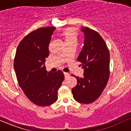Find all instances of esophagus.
<instances>
[{"label":"esophagus","mask_w":131,"mask_h":131,"mask_svg":"<svg viewBox=\"0 0 131 131\" xmlns=\"http://www.w3.org/2000/svg\"><path fill=\"white\" fill-rule=\"evenodd\" d=\"M64 76H65V78L67 79V78H68V77H69V74L68 73H66V72H65L64 73Z\"/></svg>","instance_id":"34e87169"}]
</instances>
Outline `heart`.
<instances>
[{
    "label": "heart",
    "mask_w": 131,
    "mask_h": 131,
    "mask_svg": "<svg viewBox=\"0 0 131 131\" xmlns=\"http://www.w3.org/2000/svg\"><path fill=\"white\" fill-rule=\"evenodd\" d=\"M63 35L65 38L66 43L68 42H76L77 40V33L73 29H68L65 30L63 33Z\"/></svg>",
    "instance_id": "1"
}]
</instances>
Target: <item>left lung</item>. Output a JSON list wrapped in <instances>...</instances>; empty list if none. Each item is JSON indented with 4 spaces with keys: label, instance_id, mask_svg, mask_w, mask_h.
Here are the masks:
<instances>
[{
    "label": "left lung",
    "instance_id": "8db88e82",
    "mask_svg": "<svg viewBox=\"0 0 131 131\" xmlns=\"http://www.w3.org/2000/svg\"><path fill=\"white\" fill-rule=\"evenodd\" d=\"M84 46L77 61L84 69V77H75L77 84L71 89L73 96L81 104H90L99 98L110 77V52L106 42L97 31L82 27Z\"/></svg>",
    "mask_w": 131,
    "mask_h": 131
}]
</instances>
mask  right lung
I'll list each match as a JSON object with an SVG mask.
<instances>
[{
  "label": "right lung",
  "mask_w": 131,
  "mask_h": 131,
  "mask_svg": "<svg viewBox=\"0 0 131 131\" xmlns=\"http://www.w3.org/2000/svg\"><path fill=\"white\" fill-rule=\"evenodd\" d=\"M54 27L37 29L21 40L16 50L14 67L19 86L31 102L48 106L58 100V91L64 80L63 73L46 69L50 41Z\"/></svg>",
  "instance_id": "add662e5"
}]
</instances>
